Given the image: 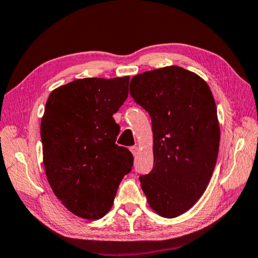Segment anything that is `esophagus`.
<instances>
[{
	"label": "esophagus",
	"mask_w": 258,
	"mask_h": 258,
	"mask_svg": "<svg viewBox=\"0 0 258 258\" xmlns=\"http://www.w3.org/2000/svg\"><path fill=\"white\" fill-rule=\"evenodd\" d=\"M130 150H131V152H132V154L135 156L139 152V147L138 146H132L130 148Z\"/></svg>",
	"instance_id": "esophagus-1"
}]
</instances>
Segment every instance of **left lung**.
I'll return each instance as SVG.
<instances>
[{"label":"left lung","instance_id":"8db88e82","mask_svg":"<svg viewBox=\"0 0 258 258\" xmlns=\"http://www.w3.org/2000/svg\"><path fill=\"white\" fill-rule=\"evenodd\" d=\"M130 92L150 115L154 133V168L140 176L142 190L159 216L176 217L198 202L215 168V100L202 77L178 66L135 75Z\"/></svg>","mask_w":258,"mask_h":258}]
</instances>
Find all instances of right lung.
<instances>
[{
	"label": "right lung",
	"mask_w": 258,
	"mask_h": 258,
	"mask_svg": "<svg viewBox=\"0 0 258 258\" xmlns=\"http://www.w3.org/2000/svg\"><path fill=\"white\" fill-rule=\"evenodd\" d=\"M130 77L81 78L52 91L41 120L43 163L51 189L69 212L99 220L112 207L133 155L116 145L112 115L128 95Z\"/></svg>",
	"instance_id": "right-lung-1"
}]
</instances>
